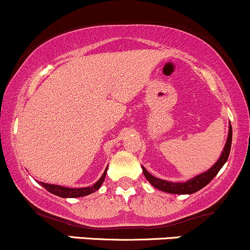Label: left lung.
I'll list each match as a JSON object with an SVG mask.
<instances>
[{
	"instance_id": "8db88e82",
	"label": "left lung",
	"mask_w": 250,
	"mask_h": 250,
	"mask_svg": "<svg viewBox=\"0 0 250 250\" xmlns=\"http://www.w3.org/2000/svg\"><path fill=\"white\" fill-rule=\"evenodd\" d=\"M231 136H233V130H231V125L229 122V130H228V136H227V141L223 148L222 154L220 155L219 160L215 162V165L211 168H209L207 171H203L196 176H194L193 179H189L186 182H171V181H166L162 179H157L148 173V170L142 166V171L145 174L146 179L148 180V182L150 183L153 187H155L159 190L166 191V193L170 194H194L196 191H199L200 189L208 185L211 180L216 176L217 173L220 171V169L223 167V165L228 160L229 153H230V147H231Z\"/></svg>"
}]
</instances>
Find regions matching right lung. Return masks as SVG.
<instances>
[{
    "label": "right lung",
    "mask_w": 250,
    "mask_h": 250,
    "mask_svg": "<svg viewBox=\"0 0 250 250\" xmlns=\"http://www.w3.org/2000/svg\"><path fill=\"white\" fill-rule=\"evenodd\" d=\"M107 169L108 168H105L104 173L102 174V176L100 177V180L97 181L95 185L91 186V187L68 188V187H62V186H57V185H49V183H44V182H39V183L42 186L43 188L47 189L49 193L56 195V196L64 197V199H67V197H81V196H85V195L93 194V193H95L96 190H99L102 183L104 182L105 174H107Z\"/></svg>",
    "instance_id": "right-lung-1"
}]
</instances>
